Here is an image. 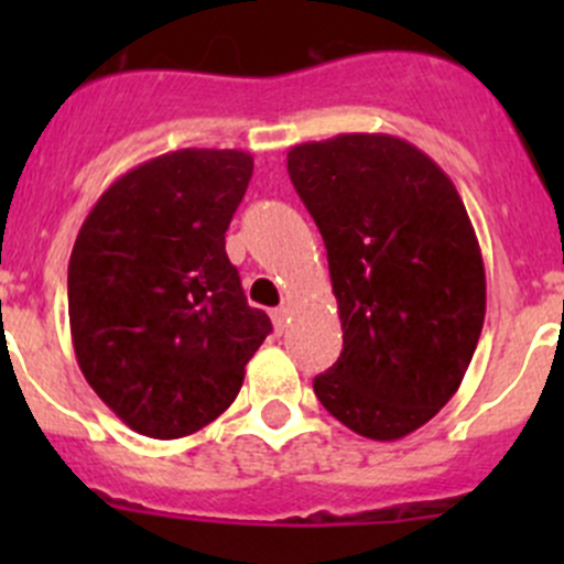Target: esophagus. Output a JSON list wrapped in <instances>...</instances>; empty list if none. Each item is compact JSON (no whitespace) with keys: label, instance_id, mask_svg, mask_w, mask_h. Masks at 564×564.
Returning a JSON list of instances; mask_svg holds the SVG:
<instances>
[{"label":"esophagus","instance_id":"esophagus-1","mask_svg":"<svg viewBox=\"0 0 564 564\" xmlns=\"http://www.w3.org/2000/svg\"><path fill=\"white\" fill-rule=\"evenodd\" d=\"M272 324H275L278 333H283V329L289 327V308H286V305H281V308L272 311Z\"/></svg>","mask_w":564,"mask_h":564}]
</instances>
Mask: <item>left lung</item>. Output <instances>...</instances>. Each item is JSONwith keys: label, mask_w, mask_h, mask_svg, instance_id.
I'll use <instances>...</instances> for the list:
<instances>
[{"label": "left lung", "mask_w": 564, "mask_h": 564, "mask_svg": "<svg viewBox=\"0 0 564 564\" xmlns=\"http://www.w3.org/2000/svg\"><path fill=\"white\" fill-rule=\"evenodd\" d=\"M289 176L322 231L344 351L314 379L355 434L392 442L460 388L486 318V267L456 185L388 133L289 150Z\"/></svg>", "instance_id": "obj_1"}]
</instances>
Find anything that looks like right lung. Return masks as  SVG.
I'll use <instances>...</instances> for the list:
<instances>
[{
	"instance_id": "1",
	"label": "right lung",
	"mask_w": 564,
	"mask_h": 564,
	"mask_svg": "<svg viewBox=\"0 0 564 564\" xmlns=\"http://www.w3.org/2000/svg\"><path fill=\"white\" fill-rule=\"evenodd\" d=\"M250 174L242 150L166 152L111 182L82 224L67 267L73 349L135 434L180 440L220 417L272 333L226 256Z\"/></svg>"
}]
</instances>
